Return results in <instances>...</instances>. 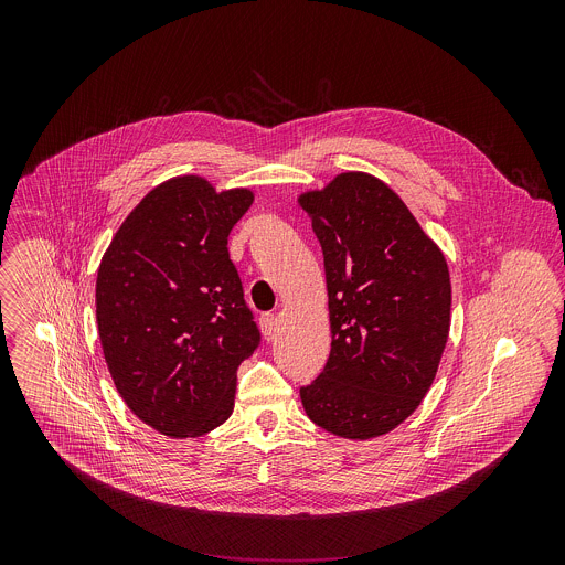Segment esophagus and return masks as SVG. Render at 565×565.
<instances>
[{"label":"esophagus","instance_id":"esophagus-1","mask_svg":"<svg viewBox=\"0 0 565 565\" xmlns=\"http://www.w3.org/2000/svg\"><path fill=\"white\" fill-rule=\"evenodd\" d=\"M262 331H264L266 340H275V333H277V317H275V312H264L262 315Z\"/></svg>","mask_w":565,"mask_h":565}]
</instances>
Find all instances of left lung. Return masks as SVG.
Returning <instances> with one entry per match:
<instances>
[{
	"instance_id": "1",
	"label": "left lung",
	"mask_w": 565,
	"mask_h": 565,
	"mask_svg": "<svg viewBox=\"0 0 565 565\" xmlns=\"http://www.w3.org/2000/svg\"><path fill=\"white\" fill-rule=\"evenodd\" d=\"M299 205L324 253L329 362L299 388L321 429L366 440L407 420L449 335L451 284L440 248L380 179L344 172Z\"/></svg>"
}]
</instances>
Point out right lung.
Here are the masks:
<instances>
[{
	"instance_id": "1",
	"label": "right lung",
	"mask_w": 565,
	"mask_h": 565,
	"mask_svg": "<svg viewBox=\"0 0 565 565\" xmlns=\"http://www.w3.org/2000/svg\"><path fill=\"white\" fill-rule=\"evenodd\" d=\"M253 201L246 188L170 179L129 212L100 262L96 317L109 373L125 405L170 438L230 418L236 369L259 347L227 253Z\"/></svg>"
}]
</instances>
